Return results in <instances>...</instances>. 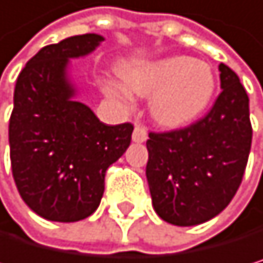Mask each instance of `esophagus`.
<instances>
[{
  "label": "esophagus",
  "mask_w": 263,
  "mask_h": 263,
  "mask_svg": "<svg viewBox=\"0 0 263 263\" xmlns=\"http://www.w3.org/2000/svg\"><path fill=\"white\" fill-rule=\"evenodd\" d=\"M148 139V133H146V129L140 124H137L134 127V133H133V140L137 142V143H142Z\"/></svg>",
  "instance_id": "1"
}]
</instances>
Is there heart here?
<instances>
[{
  "instance_id": "b5f03b06",
  "label": "heart",
  "mask_w": 263,
  "mask_h": 263,
  "mask_svg": "<svg viewBox=\"0 0 263 263\" xmlns=\"http://www.w3.org/2000/svg\"><path fill=\"white\" fill-rule=\"evenodd\" d=\"M123 80L136 95L153 93L149 114L164 127H181L199 118L211 102L216 86L211 67L189 57L129 64L123 69ZM105 91L120 102H130L129 91L118 83H108Z\"/></svg>"
}]
</instances>
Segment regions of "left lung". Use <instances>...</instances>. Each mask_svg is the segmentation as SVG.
<instances>
[{
    "mask_svg": "<svg viewBox=\"0 0 263 263\" xmlns=\"http://www.w3.org/2000/svg\"><path fill=\"white\" fill-rule=\"evenodd\" d=\"M222 91L199 121L149 133L146 180L158 216L174 226L210 221L234 199L252 140L249 98L238 76L219 64Z\"/></svg>",
    "mask_w": 263,
    "mask_h": 263,
    "instance_id": "8db88e82",
    "label": "left lung"
}]
</instances>
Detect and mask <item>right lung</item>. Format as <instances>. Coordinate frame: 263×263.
<instances>
[{
    "instance_id": "obj_1",
    "label": "right lung",
    "mask_w": 263,
    "mask_h": 263,
    "mask_svg": "<svg viewBox=\"0 0 263 263\" xmlns=\"http://www.w3.org/2000/svg\"><path fill=\"white\" fill-rule=\"evenodd\" d=\"M104 41L82 34L45 45L26 63L15 83L9 120L12 175L36 215L76 222L93 215L104 194L107 168L130 143L134 126H108L74 101L69 58L91 53Z\"/></svg>"
}]
</instances>
